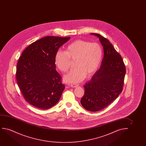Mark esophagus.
<instances>
[{"instance_id":"obj_1","label":"esophagus","mask_w":146,"mask_h":146,"mask_svg":"<svg viewBox=\"0 0 146 146\" xmlns=\"http://www.w3.org/2000/svg\"><path fill=\"white\" fill-rule=\"evenodd\" d=\"M70 86L72 88H75V87H78V84H71L70 85Z\"/></svg>"}]
</instances>
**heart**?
Segmentation results:
<instances>
[{
  "label": "heart",
  "mask_w": 146,
  "mask_h": 146,
  "mask_svg": "<svg viewBox=\"0 0 146 146\" xmlns=\"http://www.w3.org/2000/svg\"><path fill=\"white\" fill-rule=\"evenodd\" d=\"M103 49L96 42L77 40L69 44L66 51L58 50L55 56V64L62 72L70 68L71 60H75L76 67L64 76L68 83H76L82 81L86 75L89 76L97 70L102 61Z\"/></svg>",
  "instance_id": "1"
}]
</instances>
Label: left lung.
Returning a JSON list of instances; mask_svg holds the SVG:
<instances>
[{
  "mask_svg": "<svg viewBox=\"0 0 146 146\" xmlns=\"http://www.w3.org/2000/svg\"><path fill=\"white\" fill-rule=\"evenodd\" d=\"M91 34L99 39L103 46L104 57L99 69L84 85L85 94L80 102L86 110L97 112L111 104L121 94L126 70L122 57L110 41L100 34Z\"/></svg>",
  "mask_w": 146,
  "mask_h": 146,
  "instance_id": "1",
  "label": "left lung"
}]
</instances>
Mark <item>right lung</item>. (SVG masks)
<instances>
[{
  "label": "right lung",
  "mask_w": 146,
  "mask_h": 146,
  "mask_svg": "<svg viewBox=\"0 0 146 146\" xmlns=\"http://www.w3.org/2000/svg\"><path fill=\"white\" fill-rule=\"evenodd\" d=\"M70 38L44 37L26 47L19 58L16 80L24 99L32 106L45 110L60 100L65 85L56 70L55 56Z\"/></svg>",
  "instance_id": "add662e5"
}]
</instances>
